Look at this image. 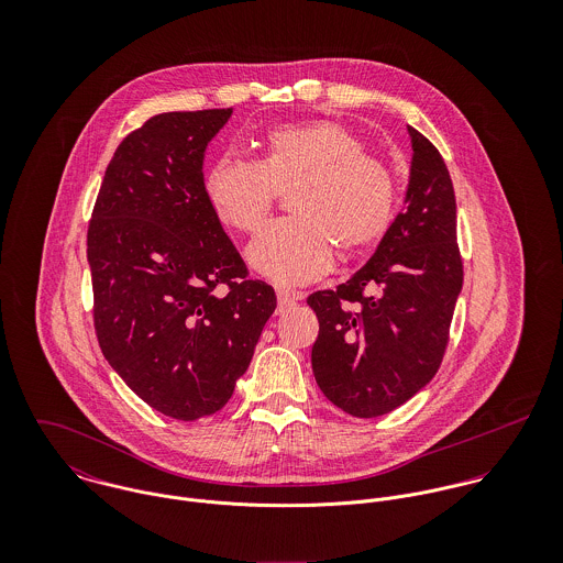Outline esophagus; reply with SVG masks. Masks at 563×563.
I'll use <instances>...</instances> for the list:
<instances>
[{
    "instance_id": "1",
    "label": "esophagus",
    "mask_w": 563,
    "mask_h": 563,
    "mask_svg": "<svg viewBox=\"0 0 563 563\" xmlns=\"http://www.w3.org/2000/svg\"><path fill=\"white\" fill-rule=\"evenodd\" d=\"M303 295L301 292H290V290H277V301H279V308H288L297 301H301Z\"/></svg>"
}]
</instances>
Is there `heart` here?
<instances>
[{"label": "heart", "mask_w": 563, "mask_h": 563, "mask_svg": "<svg viewBox=\"0 0 563 563\" xmlns=\"http://www.w3.org/2000/svg\"><path fill=\"white\" fill-rule=\"evenodd\" d=\"M292 188V219L266 225L249 244L251 268L279 286H301L333 264L335 244L357 253L384 241L397 214L390 166L366 154L346 125L312 119L271 128L255 162L219 158L206 168L203 195L214 217L239 234L255 232L277 190Z\"/></svg>", "instance_id": "obj_1"}]
</instances>
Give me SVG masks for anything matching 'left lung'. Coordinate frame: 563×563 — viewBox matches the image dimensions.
I'll return each instance as SVG.
<instances>
[{
  "instance_id": "8db88e82",
  "label": "left lung",
  "mask_w": 563,
  "mask_h": 563,
  "mask_svg": "<svg viewBox=\"0 0 563 563\" xmlns=\"http://www.w3.org/2000/svg\"><path fill=\"white\" fill-rule=\"evenodd\" d=\"M405 208L371 260L335 290L308 297L319 338L312 371L322 395L357 418H377L438 373L464 271L457 208L438 150L407 125Z\"/></svg>"
}]
</instances>
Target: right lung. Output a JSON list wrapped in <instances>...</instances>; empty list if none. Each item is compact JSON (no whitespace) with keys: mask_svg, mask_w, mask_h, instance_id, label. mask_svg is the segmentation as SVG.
<instances>
[{"mask_svg":"<svg viewBox=\"0 0 563 563\" xmlns=\"http://www.w3.org/2000/svg\"><path fill=\"white\" fill-rule=\"evenodd\" d=\"M232 108L164 112L117 147L88 225L95 331L117 375L168 418L219 411L277 308L203 195Z\"/></svg>","mask_w":563,"mask_h":563,"instance_id":"add662e5","label":"right lung"}]
</instances>
